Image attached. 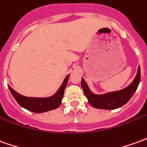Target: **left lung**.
Instances as JSON below:
<instances>
[{
	"mask_svg": "<svg viewBox=\"0 0 147 147\" xmlns=\"http://www.w3.org/2000/svg\"><path fill=\"white\" fill-rule=\"evenodd\" d=\"M140 79L141 72L140 67H138V72L133 82L128 87L120 91L108 92L102 95H95L90 91L84 78H82L81 85L84 90V95L88 98L90 105L98 109L113 110L121 107L130 100V98L133 96L134 93L138 88V84L140 83Z\"/></svg>",
	"mask_w": 147,
	"mask_h": 147,
	"instance_id": "8db88e82",
	"label": "left lung"
}]
</instances>
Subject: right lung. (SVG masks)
<instances>
[{"label": "right lung", "instance_id": "add662e5", "mask_svg": "<svg viewBox=\"0 0 147 147\" xmlns=\"http://www.w3.org/2000/svg\"><path fill=\"white\" fill-rule=\"evenodd\" d=\"M68 78H69V75L65 77L63 84L59 87L56 94L47 98L26 97L17 93L10 86L8 87L14 98L16 100V102L19 103V105L32 112L43 113L59 107V105L61 104V101L63 97V93L67 84Z\"/></svg>", "mask_w": 147, "mask_h": 147}]
</instances>
